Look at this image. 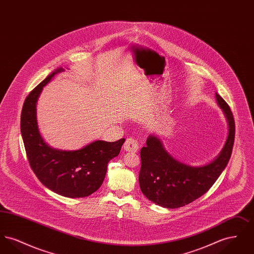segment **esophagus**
I'll use <instances>...</instances> for the list:
<instances>
[{
  "mask_svg": "<svg viewBox=\"0 0 254 254\" xmlns=\"http://www.w3.org/2000/svg\"><path fill=\"white\" fill-rule=\"evenodd\" d=\"M139 148L137 141L133 138H127L124 144V149L128 152H136Z\"/></svg>",
  "mask_w": 254,
  "mask_h": 254,
  "instance_id": "1",
  "label": "esophagus"
}]
</instances>
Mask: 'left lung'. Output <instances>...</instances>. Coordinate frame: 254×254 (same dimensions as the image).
Listing matches in <instances>:
<instances>
[{"instance_id": "8db88e82", "label": "left lung", "mask_w": 254, "mask_h": 254, "mask_svg": "<svg viewBox=\"0 0 254 254\" xmlns=\"http://www.w3.org/2000/svg\"><path fill=\"white\" fill-rule=\"evenodd\" d=\"M216 100L229 122V136L216 159L202 167L178 162L166 151L157 137L150 135L140 151V189L145 197L167 208L188 205L212 187L230 161L235 137V122L227 102L216 93Z\"/></svg>"}]
</instances>
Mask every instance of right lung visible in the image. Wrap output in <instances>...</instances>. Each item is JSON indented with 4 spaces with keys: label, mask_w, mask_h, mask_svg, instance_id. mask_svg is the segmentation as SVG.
I'll use <instances>...</instances> for the list:
<instances>
[{
    "label": "right lung",
    "mask_w": 254,
    "mask_h": 254,
    "mask_svg": "<svg viewBox=\"0 0 254 254\" xmlns=\"http://www.w3.org/2000/svg\"><path fill=\"white\" fill-rule=\"evenodd\" d=\"M63 70L61 67L53 71L25 98L21 114V133L29 166L40 182L55 193L81 198L89 196L101 187L108 164L119 155L125 139L116 142L95 141L73 151L54 149L45 143L37 126V100L44 85Z\"/></svg>",
    "instance_id": "1"
}]
</instances>
